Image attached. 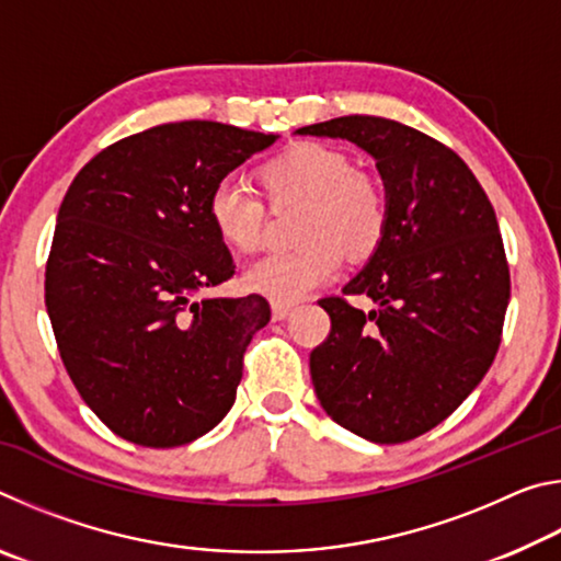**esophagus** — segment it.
Instances as JSON below:
<instances>
[{
	"mask_svg": "<svg viewBox=\"0 0 561 561\" xmlns=\"http://www.w3.org/2000/svg\"><path fill=\"white\" fill-rule=\"evenodd\" d=\"M291 309H294V304H289V301H272V319H277V321L287 319L291 314Z\"/></svg>",
	"mask_w": 561,
	"mask_h": 561,
	"instance_id": "1",
	"label": "esophagus"
}]
</instances>
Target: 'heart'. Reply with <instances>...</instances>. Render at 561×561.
I'll list each match as a JSON object with an SVG mask.
<instances>
[{"label": "heart", "mask_w": 561, "mask_h": 561, "mask_svg": "<svg viewBox=\"0 0 561 561\" xmlns=\"http://www.w3.org/2000/svg\"><path fill=\"white\" fill-rule=\"evenodd\" d=\"M257 180L272 205L304 203L297 237L304 242L274 252L244 272V287L274 301H297L334 279L344 252L366 260L383 244L391 225L386 185L356 170L346 150L299 140L264 160ZM207 222L225 247L252 254L267 237V205L234 180H220L207 195Z\"/></svg>", "instance_id": "heart-1"}]
</instances>
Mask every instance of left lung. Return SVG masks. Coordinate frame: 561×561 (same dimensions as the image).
I'll use <instances>...</instances> for the list:
<instances>
[{"mask_svg": "<svg viewBox=\"0 0 561 561\" xmlns=\"http://www.w3.org/2000/svg\"><path fill=\"white\" fill-rule=\"evenodd\" d=\"M301 136L346 138L376 158L391 197L383 244L344 294L309 356L324 411L360 438L393 445L443 423L495 360L510 301L497 217L465 160L425 133L378 116H341Z\"/></svg>", "mask_w": 561, "mask_h": 561, "instance_id": "8db88e82", "label": "left lung"}]
</instances>
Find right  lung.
<instances>
[{
    "label": "right lung",
    "mask_w": 561,
    "mask_h": 561,
    "mask_svg": "<svg viewBox=\"0 0 561 561\" xmlns=\"http://www.w3.org/2000/svg\"><path fill=\"white\" fill-rule=\"evenodd\" d=\"M277 136L215 121L163 123L103 148L56 217L44 297L76 391L108 428L175 448L222 421L260 294L195 299L234 264L207 222V195Z\"/></svg>",
    "instance_id": "obj_1"
}]
</instances>
